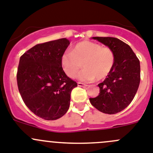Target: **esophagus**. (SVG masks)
Segmentation results:
<instances>
[{
    "mask_svg": "<svg viewBox=\"0 0 153 153\" xmlns=\"http://www.w3.org/2000/svg\"><path fill=\"white\" fill-rule=\"evenodd\" d=\"M78 86L79 87H87L88 85L86 84H84V83H81V82H78Z\"/></svg>",
    "mask_w": 153,
    "mask_h": 153,
    "instance_id": "34e87169",
    "label": "esophagus"
}]
</instances>
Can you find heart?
<instances>
[{
	"instance_id": "heart-1",
	"label": "heart",
	"mask_w": 153,
	"mask_h": 153,
	"mask_svg": "<svg viewBox=\"0 0 153 153\" xmlns=\"http://www.w3.org/2000/svg\"><path fill=\"white\" fill-rule=\"evenodd\" d=\"M64 72L74 78L81 67L78 78L84 81L102 80L108 76L115 63V55L110 48L89 41H81L74 47L72 52L65 51L61 56Z\"/></svg>"
}]
</instances>
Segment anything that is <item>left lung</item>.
Segmentation results:
<instances>
[{"label":"left lung","instance_id":"1","mask_svg":"<svg viewBox=\"0 0 153 153\" xmlns=\"http://www.w3.org/2000/svg\"><path fill=\"white\" fill-rule=\"evenodd\" d=\"M110 48L115 55V63L110 73L99 84L100 94L90 98L97 109L105 114H115L131 102L140 81V61L129 45L116 38L93 37Z\"/></svg>","mask_w":153,"mask_h":153}]
</instances>
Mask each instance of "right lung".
<instances>
[{"label": "right lung", "mask_w": 153, "mask_h": 153, "mask_svg": "<svg viewBox=\"0 0 153 153\" xmlns=\"http://www.w3.org/2000/svg\"><path fill=\"white\" fill-rule=\"evenodd\" d=\"M66 38L37 44L19 59L17 85L24 102L35 115L56 120L69 109L77 83L62 69L61 56L69 45Z\"/></svg>", "instance_id": "1"}]
</instances>
